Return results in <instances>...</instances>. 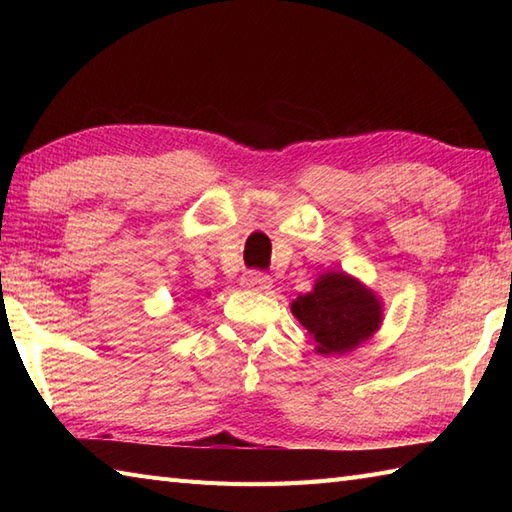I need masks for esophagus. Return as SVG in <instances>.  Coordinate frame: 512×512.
Masks as SVG:
<instances>
[{"label": "esophagus", "mask_w": 512, "mask_h": 512, "mask_svg": "<svg viewBox=\"0 0 512 512\" xmlns=\"http://www.w3.org/2000/svg\"><path fill=\"white\" fill-rule=\"evenodd\" d=\"M244 288L248 290H257V292H268L273 288V277L266 273H246L242 279Z\"/></svg>", "instance_id": "esophagus-1"}]
</instances>
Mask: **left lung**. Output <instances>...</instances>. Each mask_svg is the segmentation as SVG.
<instances>
[{
	"mask_svg": "<svg viewBox=\"0 0 512 512\" xmlns=\"http://www.w3.org/2000/svg\"><path fill=\"white\" fill-rule=\"evenodd\" d=\"M292 314L317 341L319 354H345L372 339L383 323V303L358 279L328 270L308 295L292 301Z\"/></svg>",
	"mask_w": 512,
	"mask_h": 512,
	"instance_id": "1",
	"label": "left lung"
}]
</instances>
